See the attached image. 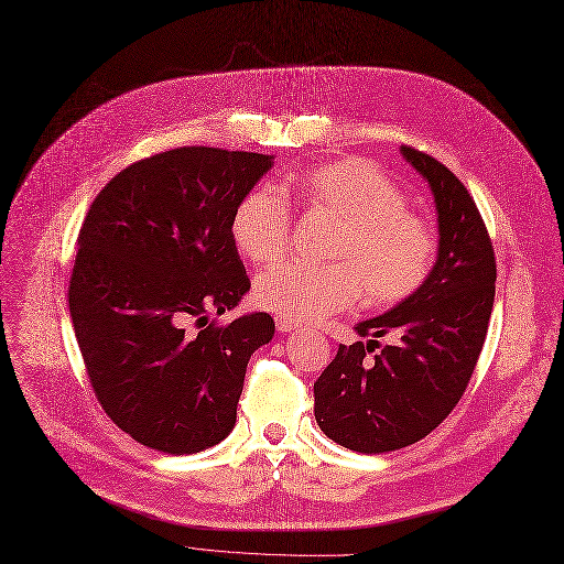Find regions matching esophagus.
<instances>
[{"label": "esophagus", "mask_w": 564, "mask_h": 564, "mask_svg": "<svg viewBox=\"0 0 564 564\" xmlns=\"http://www.w3.org/2000/svg\"><path fill=\"white\" fill-rule=\"evenodd\" d=\"M276 329L281 334H294V332H300V324L297 322H290V319H283V317H276Z\"/></svg>", "instance_id": "1"}]
</instances>
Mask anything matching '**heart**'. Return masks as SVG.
Wrapping results in <instances>:
<instances>
[{"label":"heart","mask_w":564,"mask_h":564,"mask_svg":"<svg viewBox=\"0 0 564 564\" xmlns=\"http://www.w3.org/2000/svg\"><path fill=\"white\" fill-rule=\"evenodd\" d=\"M292 192L311 213L338 219L324 251L327 264H281L256 281V302L290 322H311L349 308L364 292L387 308L416 292L434 262L430 224L404 205V192L377 164L347 158L292 177ZM290 207L274 187H253L237 200L230 237L245 258L270 264L290 247Z\"/></svg>","instance_id":"heart-1"}]
</instances>
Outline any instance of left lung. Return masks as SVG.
Here are the masks:
<instances>
[{"label": "left lung", "instance_id": "8db88e82", "mask_svg": "<svg viewBox=\"0 0 564 564\" xmlns=\"http://www.w3.org/2000/svg\"><path fill=\"white\" fill-rule=\"evenodd\" d=\"M434 194L436 262L425 283L379 317L359 322L370 340L340 345L315 381V421L340 446L379 455L427 436L455 409L476 370L496 294V260L476 200L434 158L400 145ZM397 343L375 358L377 337Z\"/></svg>", "mask_w": 564, "mask_h": 564}]
</instances>
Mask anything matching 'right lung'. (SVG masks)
Returning <instances> with one entry per match:
<instances>
[{"mask_svg": "<svg viewBox=\"0 0 564 564\" xmlns=\"http://www.w3.org/2000/svg\"><path fill=\"white\" fill-rule=\"evenodd\" d=\"M274 155L185 145L130 164L88 207L68 306L107 416L141 446L194 455L237 419L251 354L274 336L267 313L207 324L251 283L230 237L237 200ZM194 318L196 337L182 324Z\"/></svg>", "mask_w": 564, "mask_h": 564, "instance_id": "1", "label": "right lung"}]
</instances>
